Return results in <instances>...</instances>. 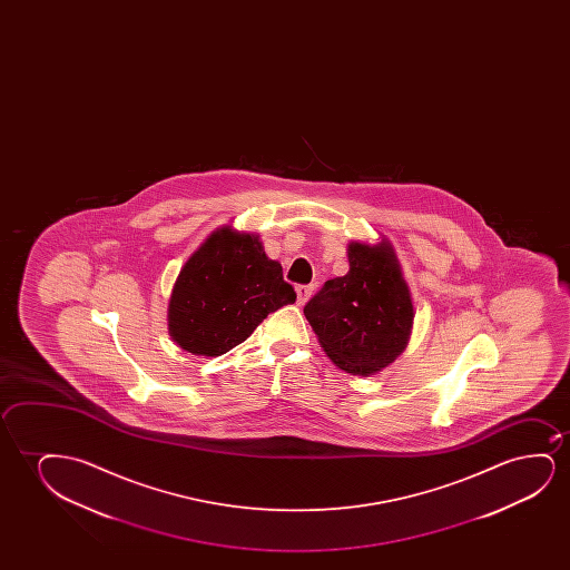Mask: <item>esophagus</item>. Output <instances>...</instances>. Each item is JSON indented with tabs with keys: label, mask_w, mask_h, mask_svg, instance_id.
Returning <instances> with one entry per match:
<instances>
[{
	"label": "esophagus",
	"mask_w": 570,
	"mask_h": 570,
	"mask_svg": "<svg viewBox=\"0 0 570 570\" xmlns=\"http://www.w3.org/2000/svg\"><path fill=\"white\" fill-rule=\"evenodd\" d=\"M297 294V305H304L309 297H312L313 294V286L312 284H307V286H297L296 288Z\"/></svg>",
	"instance_id": "esophagus-1"
}]
</instances>
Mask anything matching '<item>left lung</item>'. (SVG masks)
<instances>
[{
    "instance_id": "1",
    "label": "left lung",
    "mask_w": 570,
    "mask_h": 570,
    "mask_svg": "<svg viewBox=\"0 0 570 570\" xmlns=\"http://www.w3.org/2000/svg\"><path fill=\"white\" fill-rule=\"evenodd\" d=\"M351 271L325 282L307 302L323 351L352 375H374L405 351L413 328V299L390 242L348 245Z\"/></svg>"
}]
</instances>
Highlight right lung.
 <instances>
[{
    "label": "right lung",
    "mask_w": 570,
    "mask_h": 570,
    "mask_svg": "<svg viewBox=\"0 0 570 570\" xmlns=\"http://www.w3.org/2000/svg\"><path fill=\"white\" fill-rule=\"evenodd\" d=\"M296 292L258 235L216 229L180 268L169 299V335L196 356H222L263 323L294 304Z\"/></svg>",
    "instance_id": "right-lung-1"
}]
</instances>
